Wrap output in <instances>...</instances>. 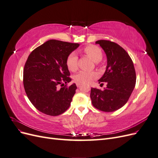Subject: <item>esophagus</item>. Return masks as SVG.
<instances>
[{
  "label": "esophagus",
  "mask_w": 158,
  "mask_h": 158,
  "mask_svg": "<svg viewBox=\"0 0 158 158\" xmlns=\"http://www.w3.org/2000/svg\"><path fill=\"white\" fill-rule=\"evenodd\" d=\"M82 85V84H80V83H76V85H77V87L78 88H79V87H80V85Z\"/></svg>",
  "instance_id": "1"
}]
</instances>
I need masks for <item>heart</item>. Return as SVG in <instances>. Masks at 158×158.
Listing matches in <instances>:
<instances>
[{"label": "heart", "mask_w": 158, "mask_h": 158, "mask_svg": "<svg viewBox=\"0 0 158 158\" xmlns=\"http://www.w3.org/2000/svg\"><path fill=\"white\" fill-rule=\"evenodd\" d=\"M85 54L91 57L94 62L98 63L103 58V52L99 47L94 45H88L83 49ZM66 66L71 72H75L78 70V56L74 52H71L66 60ZM98 74L94 71H80L74 76L76 82L78 83H88L96 78Z\"/></svg>", "instance_id": "b5f03b06"}]
</instances>
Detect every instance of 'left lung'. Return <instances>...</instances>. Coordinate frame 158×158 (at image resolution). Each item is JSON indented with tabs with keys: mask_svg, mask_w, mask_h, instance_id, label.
Instances as JSON below:
<instances>
[{
	"mask_svg": "<svg viewBox=\"0 0 158 158\" xmlns=\"http://www.w3.org/2000/svg\"><path fill=\"white\" fill-rule=\"evenodd\" d=\"M107 59L106 72L99 83L106 82L107 87L100 90L91 89L90 98L94 107L104 112H112L125 106L136 84V72L127 52L117 44L109 40H99Z\"/></svg>",
	"mask_w": 158,
	"mask_h": 158,
	"instance_id": "left-lung-1",
	"label": "left lung"
}]
</instances>
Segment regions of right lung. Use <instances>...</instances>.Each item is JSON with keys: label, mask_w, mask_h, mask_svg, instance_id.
Wrapping results in <instances>:
<instances>
[{"label": "right lung", "mask_w": 158, "mask_h": 158, "mask_svg": "<svg viewBox=\"0 0 158 158\" xmlns=\"http://www.w3.org/2000/svg\"><path fill=\"white\" fill-rule=\"evenodd\" d=\"M78 44L51 40L33 50L23 69V83L28 99L37 110L57 116L69 109L77 88L71 81L66 60ZM59 85L64 86L58 89Z\"/></svg>", "instance_id": "1"}]
</instances>
